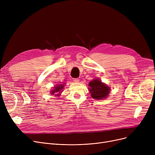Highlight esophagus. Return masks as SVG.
I'll return each instance as SVG.
<instances>
[{"label": "esophagus", "instance_id": "1", "mask_svg": "<svg viewBox=\"0 0 155 155\" xmlns=\"http://www.w3.org/2000/svg\"><path fill=\"white\" fill-rule=\"evenodd\" d=\"M73 81H74V82L76 83H78V82H79L80 80L78 78H73Z\"/></svg>", "mask_w": 155, "mask_h": 155}]
</instances>
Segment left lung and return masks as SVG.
I'll return each instance as SVG.
<instances>
[{"instance_id":"8db88e82","label":"left lung","mask_w":155,"mask_h":155,"mask_svg":"<svg viewBox=\"0 0 155 155\" xmlns=\"http://www.w3.org/2000/svg\"><path fill=\"white\" fill-rule=\"evenodd\" d=\"M89 91L91 93L92 98L102 99L106 98L110 91V88L98 79H94L89 83Z\"/></svg>"}]
</instances>
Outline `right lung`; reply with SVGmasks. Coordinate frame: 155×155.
<instances>
[{
	"label": "right lung",
	"instance_id": "obj_1",
	"mask_svg": "<svg viewBox=\"0 0 155 155\" xmlns=\"http://www.w3.org/2000/svg\"><path fill=\"white\" fill-rule=\"evenodd\" d=\"M63 87H64V85H57V87H54V89H53V91H51V94H52V95H54V93H56V92H60V93H61L62 88H63ZM55 95H59V94H55Z\"/></svg>",
	"mask_w": 155,
	"mask_h": 155
}]
</instances>
